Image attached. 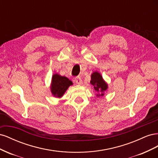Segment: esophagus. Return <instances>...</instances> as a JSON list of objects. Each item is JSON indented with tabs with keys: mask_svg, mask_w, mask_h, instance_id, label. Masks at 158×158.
<instances>
[{
	"mask_svg": "<svg viewBox=\"0 0 158 158\" xmlns=\"http://www.w3.org/2000/svg\"><path fill=\"white\" fill-rule=\"evenodd\" d=\"M74 82L78 84H81L82 83V80L80 77H76L74 78Z\"/></svg>",
	"mask_w": 158,
	"mask_h": 158,
	"instance_id": "1",
	"label": "esophagus"
}]
</instances>
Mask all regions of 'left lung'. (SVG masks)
Wrapping results in <instances>:
<instances>
[{
    "label": "left lung",
    "mask_w": 158,
    "mask_h": 158,
    "mask_svg": "<svg viewBox=\"0 0 158 158\" xmlns=\"http://www.w3.org/2000/svg\"><path fill=\"white\" fill-rule=\"evenodd\" d=\"M90 83L94 85V88L96 92L98 93V96L99 95H104V92L107 88V84L104 82V80L102 78V75L98 72H95L91 76V81Z\"/></svg>",
    "instance_id": "obj_1"
}]
</instances>
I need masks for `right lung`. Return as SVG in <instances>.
Returning a JSON list of instances; mask_svg holds the SVG:
<instances>
[{"instance_id":"right-lung-1","label":"right lung","mask_w":158,"mask_h":158,"mask_svg":"<svg viewBox=\"0 0 158 158\" xmlns=\"http://www.w3.org/2000/svg\"><path fill=\"white\" fill-rule=\"evenodd\" d=\"M72 84V81L65 76H62L57 74H54L52 78L51 92L54 96L60 98L63 96L66 90Z\"/></svg>"}]
</instances>
